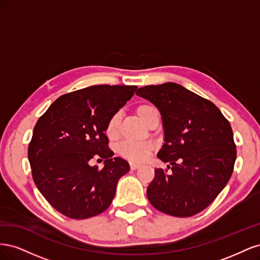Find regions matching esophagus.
I'll use <instances>...</instances> for the list:
<instances>
[{
	"mask_svg": "<svg viewBox=\"0 0 260 260\" xmlns=\"http://www.w3.org/2000/svg\"><path fill=\"white\" fill-rule=\"evenodd\" d=\"M140 168V165L139 164H135V162H130V169L131 170H136Z\"/></svg>",
	"mask_w": 260,
	"mask_h": 260,
	"instance_id": "esophagus-1",
	"label": "esophagus"
}]
</instances>
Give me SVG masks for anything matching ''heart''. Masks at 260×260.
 I'll use <instances>...</instances> for the list:
<instances>
[{
    "instance_id": "obj_1",
    "label": "heart",
    "mask_w": 260,
    "mask_h": 260,
    "mask_svg": "<svg viewBox=\"0 0 260 260\" xmlns=\"http://www.w3.org/2000/svg\"><path fill=\"white\" fill-rule=\"evenodd\" d=\"M136 112L138 116L146 124L151 123L153 118L158 115L157 109L149 104H140L137 106ZM119 122L120 116L114 114L105 125V135L109 140H116L119 136ZM153 151V144L149 142H131V141H124L117 147V153L122 158L131 162H143L145 161Z\"/></svg>"
}]
</instances>
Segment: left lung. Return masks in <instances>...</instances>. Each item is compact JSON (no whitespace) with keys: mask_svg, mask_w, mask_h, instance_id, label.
Masks as SVG:
<instances>
[{"mask_svg":"<svg viewBox=\"0 0 260 260\" xmlns=\"http://www.w3.org/2000/svg\"><path fill=\"white\" fill-rule=\"evenodd\" d=\"M136 94L159 109L165 143L157 157L172 171L155 169L146 190L149 203L170 216L199 214L233 172L237 146L230 122L212 102L177 83L145 85Z\"/></svg>","mask_w":260,"mask_h":260,"instance_id":"8db88e82","label":"left lung"}]
</instances>
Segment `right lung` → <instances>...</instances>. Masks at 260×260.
Returning a JSON list of instances; mask_svg holds the SVG:
<instances>
[{"instance_id":"add662e5","label":"right lung","mask_w":260,"mask_h":260,"mask_svg":"<svg viewBox=\"0 0 260 260\" xmlns=\"http://www.w3.org/2000/svg\"><path fill=\"white\" fill-rule=\"evenodd\" d=\"M137 89L102 84L66 93L39 118L28 159L39 191L60 214L86 219L111 205L118 180L130 167L113 157L105 125ZM93 158L104 159L105 167H90Z\"/></svg>"}]
</instances>
